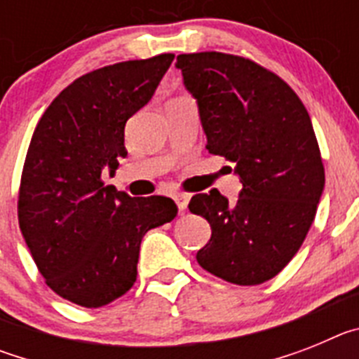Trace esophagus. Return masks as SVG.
<instances>
[{"label": "esophagus", "mask_w": 359, "mask_h": 359, "mask_svg": "<svg viewBox=\"0 0 359 359\" xmlns=\"http://www.w3.org/2000/svg\"><path fill=\"white\" fill-rule=\"evenodd\" d=\"M174 201H176L177 208L183 212L187 207H189L190 194H185V192H177V194H174Z\"/></svg>", "instance_id": "1"}]
</instances>
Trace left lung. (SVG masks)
<instances>
[{
    "instance_id": "left-lung-1",
    "label": "left lung",
    "mask_w": 359,
    "mask_h": 359,
    "mask_svg": "<svg viewBox=\"0 0 359 359\" xmlns=\"http://www.w3.org/2000/svg\"><path fill=\"white\" fill-rule=\"evenodd\" d=\"M176 68L198 100L208 152L233 161L243 183L233 205L215 189L190 199L212 228L196 259L231 284H262L302 246L325 185L309 113L278 75L244 57L182 53Z\"/></svg>"
}]
</instances>
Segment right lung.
I'll use <instances>...</instances> for the list:
<instances>
[{
    "instance_id": "right-lung-1",
    "label": "right lung",
    "mask_w": 359,
    "mask_h": 359,
    "mask_svg": "<svg viewBox=\"0 0 359 359\" xmlns=\"http://www.w3.org/2000/svg\"><path fill=\"white\" fill-rule=\"evenodd\" d=\"M172 61L161 53L86 73L53 98L32 136L19 228L46 284L77 306L102 307L128 293L144 236L177 214L170 198H131L102 182L128 154L126 122Z\"/></svg>"
}]
</instances>
